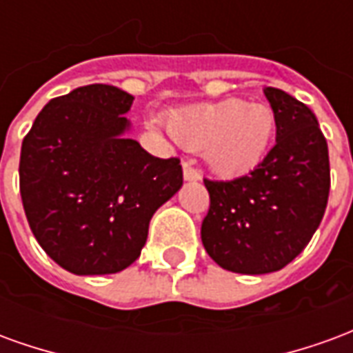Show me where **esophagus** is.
I'll use <instances>...</instances> for the list:
<instances>
[{
	"label": "esophagus",
	"mask_w": 353,
	"mask_h": 353,
	"mask_svg": "<svg viewBox=\"0 0 353 353\" xmlns=\"http://www.w3.org/2000/svg\"><path fill=\"white\" fill-rule=\"evenodd\" d=\"M183 179L185 181H199L200 172L196 168H192L189 162H183Z\"/></svg>",
	"instance_id": "1"
}]
</instances>
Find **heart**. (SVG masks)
Wrapping results in <instances>:
<instances>
[{
    "label": "heart",
    "instance_id": "1",
    "mask_svg": "<svg viewBox=\"0 0 353 353\" xmlns=\"http://www.w3.org/2000/svg\"><path fill=\"white\" fill-rule=\"evenodd\" d=\"M168 130L187 149H202L208 166L221 176L253 170L274 138V115L261 103L225 100L200 103L170 113Z\"/></svg>",
    "mask_w": 353,
    "mask_h": 353
}]
</instances>
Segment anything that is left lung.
I'll return each instance as SVG.
<instances>
[{"label": "left lung", "mask_w": 353, "mask_h": 353, "mask_svg": "<svg viewBox=\"0 0 353 353\" xmlns=\"http://www.w3.org/2000/svg\"><path fill=\"white\" fill-rule=\"evenodd\" d=\"M276 145L257 168L229 181L204 179L210 210L202 244L217 265L238 274L280 270L308 245L329 199V151L316 115L280 88L266 87Z\"/></svg>", "instance_id": "left-lung-1"}]
</instances>
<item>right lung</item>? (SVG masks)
Here are the masks:
<instances>
[{"label": "right lung", "instance_id": "1", "mask_svg": "<svg viewBox=\"0 0 353 353\" xmlns=\"http://www.w3.org/2000/svg\"><path fill=\"white\" fill-rule=\"evenodd\" d=\"M134 96L87 85L50 100L20 151V196L50 259L79 276L115 274L138 259L149 221L183 185L179 159L130 139Z\"/></svg>", "mask_w": 353, "mask_h": 353}]
</instances>
